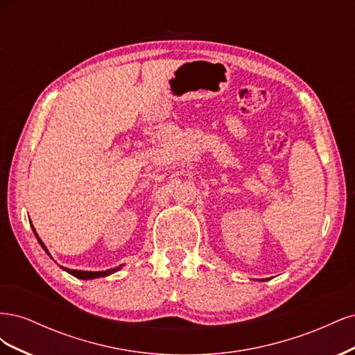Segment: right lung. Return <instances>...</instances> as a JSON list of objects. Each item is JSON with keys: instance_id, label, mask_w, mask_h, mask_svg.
Listing matches in <instances>:
<instances>
[{"instance_id": "obj_1", "label": "right lung", "mask_w": 355, "mask_h": 355, "mask_svg": "<svg viewBox=\"0 0 355 355\" xmlns=\"http://www.w3.org/2000/svg\"><path fill=\"white\" fill-rule=\"evenodd\" d=\"M32 230H34V227H32ZM34 232H35V230H34ZM35 237H37L38 243L41 244L42 249H44V250L47 252V249H46L44 243H42V241L40 240V237H38V235H37V232H35ZM47 254H49V252H47ZM121 266H123V265L116 266V268H112V270H106V271H96V272H93V271H78V270H68V268H63V266H62V268H63V270H65L67 272H69L71 275L77 277V278H81V280H93V278H98V277H106V275H110V274H112V272H115V271H118V270H121Z\"/></svg>"}]
</instances>
